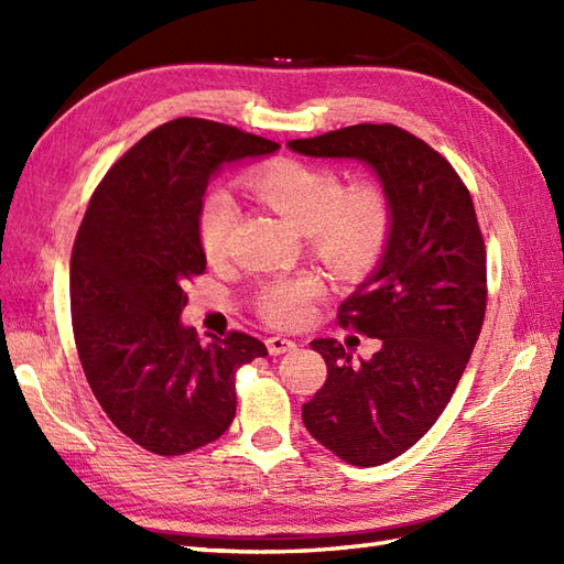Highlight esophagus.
Instances as JSON below:
<instances>
[{
    "label": "esophagus",
    "instance_id": "obj_1",
    "mask_svg": "<svg viewBox=\"0 0 564 564\" xmlns=\"http://www.w3.org/2000/svg\"><path fill=\"white\" fill-rule=\"evenodd\" d=\"M267 349L271 356H281L285 351L295 349V341L293 339H285V337H269L267 339Z\"/></svg>",
    "mask_w": 564,
    "mask_h": 564
}]
</instances>
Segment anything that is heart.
Here are the masks:
<instances>
[{
	"instance_id": "b5f03b06",
	"label": "heart",
	"mask_w": 564,
	"mask_h": 564,
	"mask_svg": "<svg viewBox=\"0 0 564 564\" xmlns=\"http://www.w3.org/2000/svg\"><path fill=\"white\" fill-rule=\"evenodd\" d=\"M251 194L305 232L310 249L341 275L364 279L386 257L394 230V208L388 191L376 182L344 186L339 172L301 160H275L247 176ZM235 203L215 191L198 218L200 247L208 259H223L235 227ZM325 295L317 273L281 275L257 291V315L273 327H301L315 315Z\"/></svg>"
}]
</instances>
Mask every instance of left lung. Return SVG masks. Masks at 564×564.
Here are the masks:
<instances>
[{"instance_id": "1", "label": "left lung", "mask_w": 564, "mask_h": 564, "mask_svg": "<svg viewBox=\"0 0 564 564\" xmlns=\"http://www.w3.org/2000/svg\"><path fill=\"white\" fill-rule=\"evenodd\" d=\"M289 148L370 164L392 200L386 257L339 307V325L380 349L351 364L339 341L315 339L327 380L303 404L305 429L337 458L382 465L436 424L470 361L487 310L485 237L451 162L398 126L358 123Z\"/></svg>"}]
</instances>
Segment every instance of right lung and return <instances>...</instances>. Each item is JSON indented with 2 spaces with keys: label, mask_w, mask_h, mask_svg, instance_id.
Segmentation results:
<instances>
[{
  "label": "right lung",
  "mask_w": 564,
  "mask_h": 564,
  "mask_svg": "<svg viewBox=\"0 0 564 564\" xmlns=\"http://www.w3.org/2000/svg\"><path fill=\"white\" fill-rule=\"evenodd\" d=\"M275 150L232 126L174 118L91 194L69 261L72 332L101 410L150 453L184 455L220 438L237 410V370L267 356L245 332L203 344L178 315L206 271L198 218L210 176Z\"/></svg>",
  "instance_id": "right-lung-1"
}]
</instances>
